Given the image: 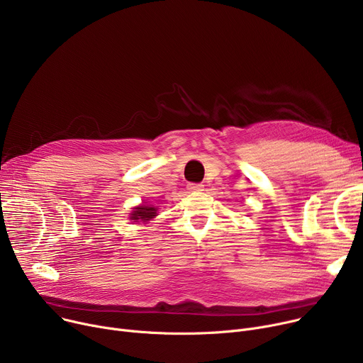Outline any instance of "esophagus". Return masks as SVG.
Listing matches in <instances>:
<instances>
[{
	"mask_svg": "<svg viewBox=\"0 0 363 363\" xmlns=\"http://www.w3.org/2000/svg\"><path fill=\"white\" fill-rule=\"evenodd\" d=\"M186 188H188V191H192V192H200V191H203L204 185H201V184H188Z\"/></svg>",
	"mask_w": 363,
	"mask_h": 363,
	"instance_id": "1",
	"label": "esophagus"
}]
</instances>
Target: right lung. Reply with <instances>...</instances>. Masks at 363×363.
Listing matches in <instances>:
<instances>
[{"instance_id":"obj_1","label":"right lung","mask_w":363,"mask_h":363,"mask_svg":"<svg viewBox=\"0 0 363 363\" xmlns=\"http://www.w3.org/2000/svg\"><path fill=\"white\" fill-rule=\"evenodd\" d=\"M156 216V208L155 207H149V206H140L135 207V210L131 213V219L133 220H143L147 222Z\"/></svg>"}]
</instances>
